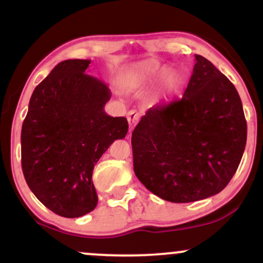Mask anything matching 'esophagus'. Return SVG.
I'll return each mask as SVG.
<instances>
[{
  "instance_id": "obj_1",
  "label": "esophagus",
  "mask_w": 263,
  "mask_h": 263,
  "mask_svg": "<svg viewBox=\"0 0 263 263\" xmlns=\"http://www.w3.org/2000/svg\"><path fill=\"white\" fill-rule=\"evenodd\" d=\"M140 119H141L140 112H137V111H136V110L128 111L127 121H128V125H129V129H134L135 126L137 125L138 121H140Z\"/></svg>"
}]
</instances>
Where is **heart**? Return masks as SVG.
Returning a JSON list of instances; mask_svg holds the SVG:
<instances>
[{
  "mask_svg": "<svg viewBox=\"0 0 263 263\" xmlns=\"http://www.w3.org/2000/svg\"><path fill=\"white\" fill-rule=\"evenodd\" d=\"M134 77L140 85H149L162 78L161 93L164 99L176 96L182 87V77L176 70L161 66L153 60L140 63L135 68Z\"/></svg>",
  "mask_w": 263,
  "mask_h": 263,
  "instance_id": "1",
  "label": "heart"
}]
</instances>
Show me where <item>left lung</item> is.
Listing matches in <instances>:
<instances>
[{
  "instance_id": "obj_1",
  "label": "left lung",
  "mask_w": 263,
  "mask_h": 263,
  "mask_svg": "<svg viewBox=\"0 0 263 263\" xmlns=\"http://www.w3.org/2000/svg\"><path fill=\"white\" fill-rule=\"evenodd\" d=\"M246 138L237 90L209 60L195 55L183 98L151 107L132 132L135 174L167 201L201 200L228 185Z\"/></svg>"
}]
</instances>
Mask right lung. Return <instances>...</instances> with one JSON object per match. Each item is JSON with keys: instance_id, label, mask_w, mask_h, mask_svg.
Instances as JSON below:
<instances>
[{"instance_id": "add662e5", "label": "right lung", "mask_w": 263, "mask_h": 263, "mask_svg": "<svg viewBox=\"0 0 263 263\" xmlns=\"http://www.w3.org/2000/svg\"><path fill=\"white\" fill-rule=\"evenodd\" d=\"M90 62L64 60L50 71L32 93L21 134L22 171L29 189L64 218L95 209L93 167L128 131L125 117L105 112L111 91L89 75Z\"/></svg>"}]
</instances>
